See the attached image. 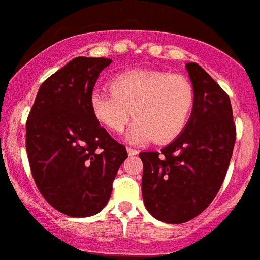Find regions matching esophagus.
Segmentation results:
<instances>
[{
  "label": "esophagus",
  "mask_w": 260,
  "mask_h": 260,
  "mask_svg": "<svg viewBox=\"0 0 260 260\" xmlns=\"http://www.w3.org/2000/svg\"><path fill=\"white\" fill-rule=\"evenodd\" d=\"M127 154L128 155H137V154H138V151L134 149H132V147H127Z\"/></svg>",
  "instance_id": "esophagus-1"
}]
</instances>
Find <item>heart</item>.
<instances>
[{
    "label": "heart",
    "instance_id": "heart-1",
    "mask_svg": "<svg viewBox=\"0 0 260 260\" xmlns=\"http://www.w3.org/2000/svg\"><path fill=\"white\" fill-rule=\"evenodd\" d=\"M110 91L94 90L90 110L113 133H122L133 115L137 121L127 133L135 145L170 142L183 132L195 104L192 83L186 77L160 70L133 69L115 76Z\"/></svg>",
    "mask_w": 260,
    "mask_h": 260
}]
</instances>
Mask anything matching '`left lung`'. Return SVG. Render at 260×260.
<instances>
[{
  "instance_id": "8db88e82",
  "label": "left lung",
  "mask_w": 260,
  "mask_h": 260,
  "mask_svg": "<svg viewBox=\"0 0 260 260\" xmlns=\"http://www.w3.org/2000/svg\"><path fill=\"white\" fill-rule=\"evenodd\" d=\"M195 104L183 132L160 154H139L147 211L165 223L191 220L219 191L235 145L230 98L198 63L186 65Z\"/></svg>"
}]
</instances>
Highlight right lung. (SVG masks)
<instances>
[{
  "mask_svg": "<svg viewBox=\"0 0 260 260\" xmlns=\"http://www.w3.org/2000/svg\"><path fill=\"white\" fill-rule=\"evenodd\" d=\"M109 58L77 57L38 90L26 122L34 182L55 210L73 218L95 215L113 190L125 146L101 127L90 95Z\"/></svg>",
  "mask_w": 260,
  "mask_h": 260,
  "instance_id": "add662e5",
  "label": "right lung"
}]
</instances>
